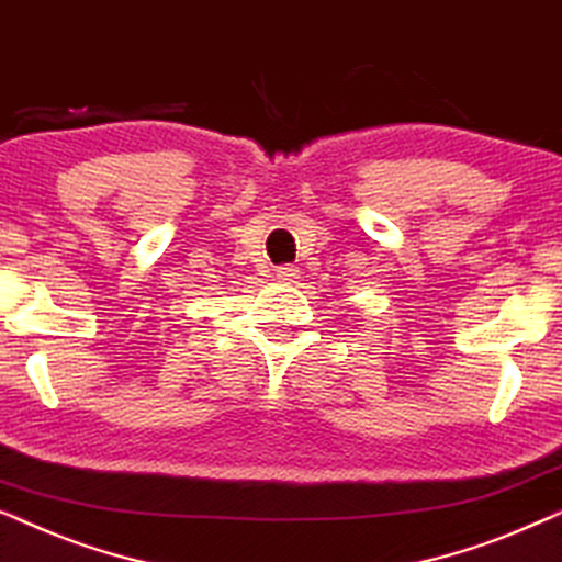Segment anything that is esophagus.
<instances>
[{
	"label": "esophagus",
	"instance_id": "esophagus-1",
	"mask_svg": "<svg viewBox=\"0 0 562 562\" xmlns=\"http://www.w3.org/2000/svg\"><path fill=\"white\" fill-rule=\"evenodd\" d=\"M276 276H279L281 281H286V283H291V281H296L299 279V268L296 266H279L276 268Z\"/></svg>",
	"mask_w": 562,
	"mask_h": 562
}]
</instances>
